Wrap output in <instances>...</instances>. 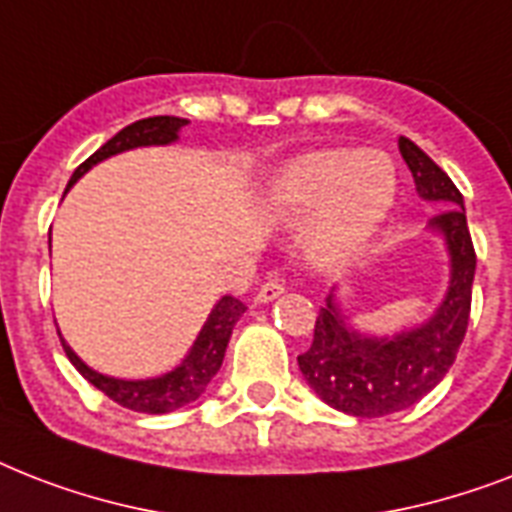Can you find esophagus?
Returning a JSON list of instances; mask_svg holds the SVG:
<instances>
[{"mask_svg": "<svg viewBox=\"0 0 512 512\" xmlns=\"http://www.w3.org/2000/svg\"><path fill=\"white\" fill-rule=\"evenodd\" d=\"M279 295H284V284H281L279 279L265 281L263 287L257 289V303H271V300H276Z\"/></svg>", "mask_w": 512, "mask_h": 512, "instance_id": "esophagus-1", "label": "esophagus"}]
</instances>
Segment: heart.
I'll return each instance as SVG.
<instances>
[{
  "instance_id": "1",
  "label": "heart",
  "mask_w": 512,
  "mask_h": 512,
  "mask_svg": "<svg viewBox=\"0 0 512 512\" xmlns=\"http://www.w3.org/2000/svg\"><path fill=\"white\" fill-rule=\"evenodd\" d=\"M396 167L380 151L316 148L289 159L268 183V212L281 223L305 216L313 263L345 265L364 255L396 204Z\"/></svg>"
}]
</instances>
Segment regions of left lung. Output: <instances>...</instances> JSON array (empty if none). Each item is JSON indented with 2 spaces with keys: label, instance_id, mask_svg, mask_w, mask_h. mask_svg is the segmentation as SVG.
I'll list each match as a JSON object with an SVG mask.
<instances>
[{
  "label": "left lung",
  "instance_id": "8db88e82",
  "mask_svg": "<svg viewBox=\"0 0 512 512\" xmlns=\"http://www.w3.org/2000/svg\"><path fill=\"white\" fill-rule=\"evenodd\" d=\"M398 151L414 177L420 199L444 207L430 228L449 249V287L428 321L396 335H361L337 303L335 289L316 316L313 345L297 356L300 372L316 396L353 417H385L417 404L452 369L470 319L476 249L470 241L465 201L420 146L398 138Z\"/></svg>",
  "mask_w": 512,
  "mask_h": 512
}]
</instances>
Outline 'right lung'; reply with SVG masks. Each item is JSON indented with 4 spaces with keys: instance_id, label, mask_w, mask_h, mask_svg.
<instances>
[{
    "instance_id": "add662e5",
    "label": "right lung",
    "mask_w": 512,
    "mask_h": 512,
    "mask_svg": "<svg viewBox=\"0 0 512 512\" xmlns=\"http://www.w3.org/2000/svg\"><path fill=\"white\" fill-rule=\"evenodd\" d=\"M185 124H188V119H177V116H151V119H140V122L124 127L108 143H103L87 162L76 167L71 180H68V188L84 172H90L95 164H100L108 156H116L122 154V151H132V148L140 146H170V143H175ZM244 311H247V305L236 300V297L225 295L223 300H217V305L209 313V319L201 327L199 337H196V342L188 350V356L172 372L162 374V377H151V380H119V377L95 372V369L84 364L82 358L76 356L74 350L68 348V342L63 337H60V342H63L68 361L79 369L84 380L92 382L98 390H103L111 401H116L124 409H132V412L167 414L180 409V406L191 404V401H196L204 393L209 380L215 377L220 364H223L231 332Z\"/></svg>"
}]
</instances>
